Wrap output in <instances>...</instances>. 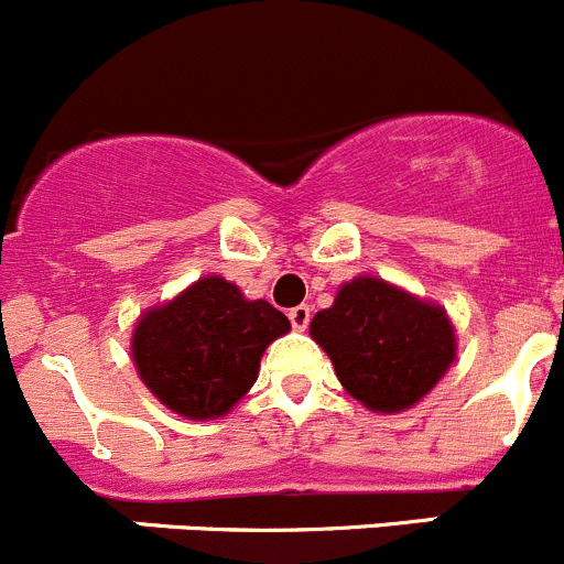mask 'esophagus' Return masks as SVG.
Here are the masks:
<instances>
[{
	"instance_id": "34e87169",
	"label": "esophagus",
	"mask_w": 564,
	"mask_h": 564,
	"mask_svg": "<svg viewBox=\"0 0 564 564\" xmlns=\"http://www.w3.org/2000/svg\"><path fill=\"white\" fill-rule=\"evenodd\" d=\"M289 322H292L294 330H305L311 322V308L308 305H297V308L289 311Z\"/></svg>"
}]
</instances>
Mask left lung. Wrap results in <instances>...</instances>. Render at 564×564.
Returning a JSON list of instances; mask_svg holds the SVG:
<instances>
[{
  "instance_id": "left-lung-1",
  "label": "left lung",
  "mask_w": 564,
  "mask_h": 564,
  "mask_svg": "<svg viewBox=\"0 0 564 564\" xmlns=\"http://www.w3.org/2000/svg\"><path fill=\"white\" fill-rule=\"evenodd\" d=\"M311 338L333 360L349 397L377 413L413 408L457 352L455 327L441 305L371 275L338 289L330 308L311 319Z\"/></svg>"
}]
</instances>
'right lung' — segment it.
<instances>
[{"label": "right lung", "instance_id": "add662e5", "mask_svg": "<svg viewBox=\"0 0 564 564\" xmlns=\"http://www.w3.org/2000/svg\"><path fill=\"white\" fill-rule=\"evenodd\" d=\"M289 327L267 300H245L239 286L209 275L140 316L131 358L173 413L217 419L250 391L264 349Z\"/></svg>", "mask_w": 564, "mask_h": 564}]
</instances>
